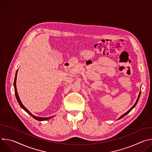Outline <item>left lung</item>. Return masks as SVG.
Listing matches in <instances>:
<instances>
[{
    "instance_id": "1",
    "label": "left lung",
    "mask_w": 152,
    "mask_h": 152,
    "mask_svg": "<svg viewBox=\"0 0 152 152\" xmlns=\"http://www.w3.org/2000/svg\"><path fill=\"white\" fill-rule=\"evenodd\" d=\"M140 94H141V91H140V93H139V95H138V98H137V101H136V102L135 103V104H134V106L131 108V109H130L129 111H127L126 113H125L124 114H123L122 115H121L118 118V120H120V119H121V118H122L123 117H124L125 115H126L127 114H129L130 112H131L134 108L135 107V106L137 105V103H138V100H139V99H140Z\"/></svg>"
}]
</instances>
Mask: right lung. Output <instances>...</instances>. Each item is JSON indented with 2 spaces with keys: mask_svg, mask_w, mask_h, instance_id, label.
<instances>
[{
  "mask_svg": "<svg viewBox=\"0 0 152 152\" xmlns=\"http://www.w3.org/2000/svg\"><path fill=\"white\" fill-rule=\"evenodd\" d=\"M17 72H18V70H17L16 72V73H15V79H14V90H15V97H16V99L17 100V102L18 103H19L20 107L22 108L23 110H24L28 114H29L30 115H31L34 119L37 120H38V121H45V120H48L52 118H53V117H55V115L53 116H52V117H37L34 115H33L31 113L29 112V111L27 109V108H26L24 105L22 104V103H21L20 99V97L18 96V93H17V87H16V80H17Z\"/></svg>",
  "mask_w": 152,
  "mask_h": 152,
  "instance_id": "1",
  "label": "right lung"
}]
</instances>
